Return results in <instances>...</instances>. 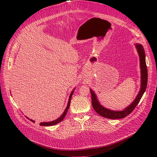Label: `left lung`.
<instances>
[{"instance_id":"1","label":"left lung","mask_w":157,"mask_h":157,"mask_svg":"<svg viewBox=\"0 0 157 157\" xmlns=\"http://www.w3.org/2000/svg\"><path fill=\"white\" fill-rule=\"evenodd\" d=\"M136 47L138 54L140 56V68H141V88L140 92L137 94V97L130 105L126 107L125 109L121 111H115L109 110L103 107L100 103H99L97 97L92 90L90 89V93L92 96V104L94 109L99 115L107 118H111V119H119V118H124L133 111L136 108L137 104L139 103L141 97L145 91L147 84V69L145 62V54L144 47L140 44H136Z\"/></svg>"}]
</instances>
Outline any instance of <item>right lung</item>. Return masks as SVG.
Instances as JSON below:
<instances>
[{
	"mask_svg": "<svg viewBox=\"0 0 157 157\" xmlns=\"http://www.w3.org/2000/svg\"><path fill=\"white\" fill-rule=\"evenodd\" d=\"M73 92L74 91H73L71 93V94H70V96H69V101H68V104H67V107H66V109H65V110L64 111V112H63V113L62 114V115H61V116L60 117H59L58 119H56V120H55V121H51V122H40V126H53V125H55V124H58V123H59V122H60L61 121H62L63 120V118H65V115H66V114H67V111H68V109L69 108V106H70V101H71V97H72V96H73ZM30 121H31V122H35V121H33V120H31V119H30Z\"/></svg>",
	"mask_w": 157,
	"mask_h": 157,
	"instance_id": "right-lung-1",
	"label": "right lung"
}]
</instances>
